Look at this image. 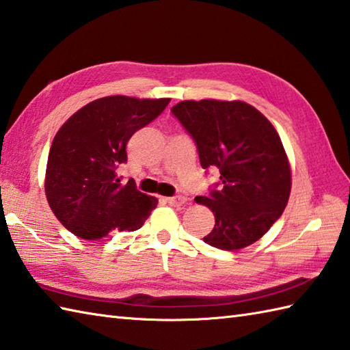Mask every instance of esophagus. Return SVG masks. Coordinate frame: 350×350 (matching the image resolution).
<instances>
[{
    "label": "esophagus",
    "mask_w": 350,
    "mask_h": 350,
    "mask_svg": "<svg viewBox=\"0 0 350 350\" xmlns=\"http://www.w3.org/2000/svg\"><path fill=\"white\" fill-rule=\"evenodd\" d=\"M163 201H165V202L169 204V205H172V206H181V205H184L185 202H187V198H184V196L163 198Z\"/></svg>",
    "instance_id": "obj_1"
}]
</instances>
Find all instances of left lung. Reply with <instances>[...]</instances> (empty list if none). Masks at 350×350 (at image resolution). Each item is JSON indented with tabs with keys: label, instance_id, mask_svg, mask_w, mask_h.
Returning <instances> with one entry per match:
<instances>
[{
	"label": "left lung",
	"instance_id": "1",
	"mask_svg": "<svg viewBox=\"0 0 350 350\" xmlns=\"http://www.w3.org/2000/svg\"><path fill=\"white\" fill-rule=\"evenodd\" d=\"M170 111L195 140L202 169L220 172L210 195L195 198L216 219L204 241L224 251L255 243L281 217L291 190L275 126L243 101H181Z\"/></svg>",
	"mask_w": 350,
	"mask_h": 350
}]
</instances>
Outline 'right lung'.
Segmentation results:
<instances>
[{"label": "right lung", "mask_w": 350, "mask_h": 350, "mask_svg": "<svg viewBox=\"0 0 350 350\" xmlns=\"http://www.w3.org/2000/svg\"><path fill=\"white\" fill-rule=\"evenodd\" d=\"M169 98L105 96L84 105L57 131L49 149L45 193L60 224L77 237L99 240L111 231H135L159 204L120 184L131 135L161 115Z\"/></svg>", "instance_id": "add662e5"}]
</instances>
